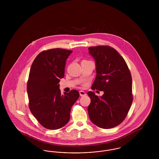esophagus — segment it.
<instances>
[{
	"label": "esophagus",
	"mask_w": 159,
	"mask_h": 159,
	"mask_svg": "<svg viewBox=\"0 0 159 159\" xmlns=\"http://www.w3.org/2000/svg\"><path fill=\"white\" fill-rule=\"evenodd\" d=\"M79 93H80V95L81 97H83V96H86V93L83 91H79Z\"/></svg>",
	"instance_id": "34e87169"
}]
</instances>
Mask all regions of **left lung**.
<instances>
[{"instance_id": "1", "label": "left lung", "mask_w": 159, "mask_h": 159, "mask_svg": "<svg viewBox=\"0 0 159 159\" xmlns=\"http://www.w3.org/2000/svg\"><path fill=\"white\" fill-rule=\"evenodd\" d=\"M89 53L94 58L97 75L91 89L103 91L101 97L89 91L88 111L91 121L103 129L112 128L123 121L132 105V76L126 62L108 46H92Z\"/></svg>"}]
</instances>
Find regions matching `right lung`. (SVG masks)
Masks as SVG:
<instances>
[{
    "mask_svg": "<svg viewBox=\"0 0 159 159\" xmlns=\"http://www.w3.org/2000/svg\"><path fill=\"white\" fill-rule=\"evenodd\" d=\"M72 52L60 48L42 51L31 66L27 85L29 108L40 124L48 129L61 128L68 123L71 108L79 97L77 90L62 95L60 89L66 60Z\"/></svg>",
    "mask_w": 159,
    "mask_h": 159,
    "instance_id": "right-lung-1",
    "label": "right lung"
}]
</instances>
